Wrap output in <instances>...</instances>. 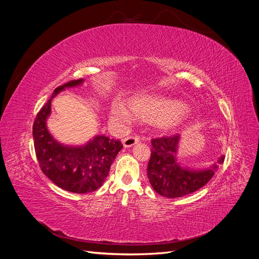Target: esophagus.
Masks as SVG:
<instances>
[{"label":"esophagus","mask_w":259,"mask_h":259,"mask_svg":"<svg viewBox=\"0 0 259 259\" xmlns=\"http://www.w3.org/2000/svg\"><path fill=\"white\" fill-rule=\"evenodd\" d=\"M122 143H123V146L125 148H130L132 146L138 144L139 143V138L138 137H125L122 140Z\"/></svg>","instance_id":"34e87169"}]
</instances>
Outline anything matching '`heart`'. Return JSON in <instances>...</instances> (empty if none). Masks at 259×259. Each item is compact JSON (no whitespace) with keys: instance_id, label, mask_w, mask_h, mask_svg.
Here are the masks:
<instances>
[{"instance_id":"heart-1","label":"heart","mask_w":259,"mask_h":259,"mask_svg":"<svg viewBox=\"0 0 259 259\" xmlns=\"http://www.w3.org/2000/svg\"><path fill=\"white\" fill-rule=\"evenodd\" d=\"M130 107L135 115L146 122L158 123L162 130L180 126L189 113V107L182 100L152 94H145L132 98ZM131 112L122 100L115 99L112 101L110 115L116 126L124 127L132 123L134 115Z\"/></svg>"}]
</instances>
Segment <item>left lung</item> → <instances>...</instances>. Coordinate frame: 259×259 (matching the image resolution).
Listing matches in <instances>:
<instances>
[{
	"label": "left lung",
	"mask_w": 259,
	"mask_h": 259,
	"mask_svg": "<svg viewBox=\"0 0 259 259\" xmlns=\"http://www.w3.org/2000/svg\"><path fill=\"white\" fill-rule=\"evenodd\" d=\"M180 136L156 138L151 142L152 152L147 175L153 190L165 198H180L205 186L224 163L225 155L205 168L187 166L179 161Z\"/></svg>",
	"instance_id": "left-lung-1"
}]
</instances>
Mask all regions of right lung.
Wrapping results in <instances>:
<instances>
[{
    "mask_svg": "<svg viewBox=\"0 0 259 259\" xmlns=\"http://www.w3.org/2000/svg\"><path fill=\"white\" fill-rule=\"evenodd\" d=\"M84 79L70 81L54 91L37 113L33 124L35 154L43 173L61 189L73 193L97 190L107 178L116 154L123 148L120 140L96 135L82 145L62 144L48 127L52 101L66 89L77 88Z\"/></svg>",
    "mask_w": 259,
    "mask_h": 259,
    "instance_id": "add662e5",
    "label": "right lung"
}]
</instances>
